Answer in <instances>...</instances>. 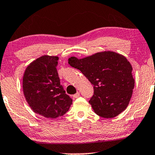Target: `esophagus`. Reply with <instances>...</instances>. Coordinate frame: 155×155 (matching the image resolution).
I'll use <instances>...</instances> for the list:
<instances>
[{"label": "esophagus", "mask_w": 155, "mask_h": 155, "mask_svg": "<svg viewBox=\"0 0 155 155\" xmlns=\"http://www.w3.org/2000/svg\"><path fill=\"white\" fill-rule=\"evenodd\" d=\"M79 96H80V92H78L77 93H76V94H75L73 95V97L74 99H76V98H78V97H79Z\"/></svg>", "instance_id": "esophagus-1"}]
</instances>
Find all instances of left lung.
I'll use <instances>...</instances> for the list:
<instances>
[{
	"label": "left lung",
	"mask_w": 155,
	"mask_h": 155,
	"mask_svg": "<svg viewBox=\"0 0 155 155\" xmlns=\"http://www.w3.org/2000/svg\"><path fill=\"white\" fill-rule=\"evenodd\" d=\"M68 63L94 85V95L89 102L97 115L114 118L126 109L135 80L132 65L124 56L108 51L81 59L72 56Z\"/></svg>",
	"instance_id": "left-lung-1"
}]
</instances>
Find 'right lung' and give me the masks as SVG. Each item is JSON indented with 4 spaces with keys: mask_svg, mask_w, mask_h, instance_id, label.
Wrapping results in <instances>:
<instances>
[{
    "mask_svg": "<svg viewBox=\"0 0 155 155\" xmlns=\"http://www.w3.org/2000/svg\"><path fill=\"white\" fill-rule=\"evenodd\" d=\"M58 60V56H42L27 67L23 75L26 101L34 112L47 118L63 116L73 103L61 85Z\"/></svg>",
    "mask_w": 155,
    "mask_h": 155,
    "instance_id": "obj_1",
    "label": "right lung"
}]
</instances>
